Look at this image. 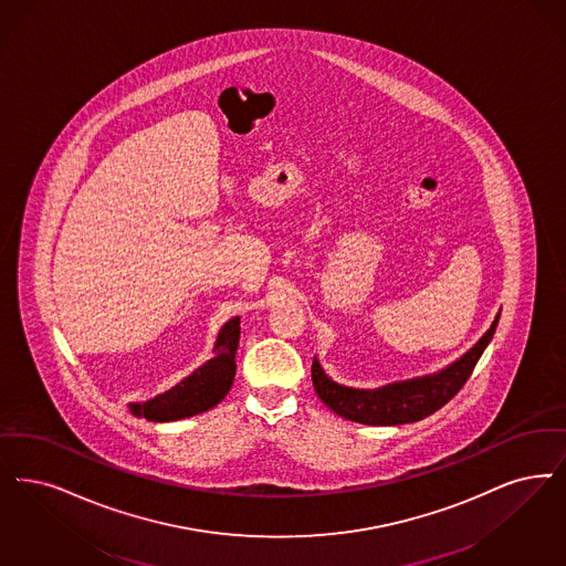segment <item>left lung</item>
<instances>
[{"label": "left lung", "mask_w": 566, "mask_h": 566, "mask_svg": "<svg viewBox=\"0 0 566 566\" xmlns=\"http://www.w3.org/2000/svg\"><path fill=\"white\" fill-rule=\"evenodd\" d=\"M499 316L501 312H497L489 331L449 366L430 375L394 381L375 389H360L333 381L319 360L314 358L312 381L317 398L343 419L364 426H402L421 421L438 408L444 407L470 379L480 356L495 335Z\"/></svg>", "instance_id": "left-lung-1"}]
</instances>
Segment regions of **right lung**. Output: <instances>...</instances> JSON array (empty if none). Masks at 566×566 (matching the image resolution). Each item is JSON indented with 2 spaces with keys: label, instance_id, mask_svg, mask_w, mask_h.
Masks as SVG:
<instances>
[{
  "label": "right lung",
  "instance_id": "add662e5",
  "mask_svg": "<svg viewBox=\"0 0 566 566\" xmlns=\"http://www.w3.org/2000/svg\"><path fill=\"white\" fill-rule=\"evenodd\" d=\"M240 343V317H231L221 326L214 340V356L187 375L182 381L145 402H130L128 410L147 421L166 423L193 417L217 407L227 396L235 377V352Z\"/></svg>",
  "mask_w": 566,
  "mask_h": 566
}]
</instances>
